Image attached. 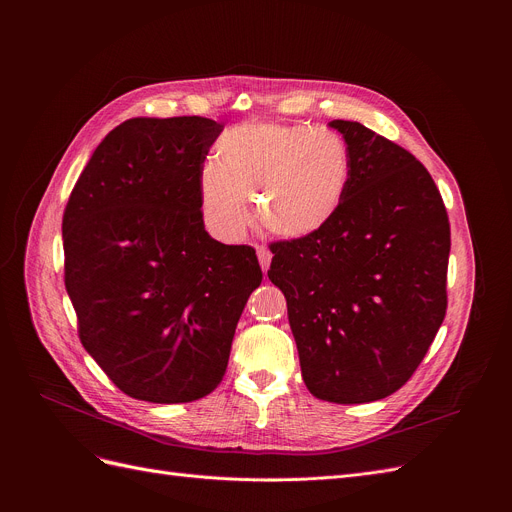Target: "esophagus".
<instances>
[{
  "mask_svg": "<svg viewBox=\"0 0 512 512\" xmlns=\"http://www.w3.org/2000/svg\"><path fill=\"white\" fill-rule=\"evenodd\" d=\"M257 257H259V263H261V270L265 274L267 267H270V263H272V253L267 251L265 247H257Z\"/></svg>",
  "mask_w": 512,
  "mask_h": 512,
  "instance_id": "esophagus-1",
  "label": "esophagus"
}]
</instances>
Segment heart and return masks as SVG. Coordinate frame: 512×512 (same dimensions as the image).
Instances as JSON below:
<instances>
[{
	"instance_id": "heart-1",
	"label": "heart",
	"mask_w": 512,
	"mask_h": 512,
	"mask_svg": "<svg viewBox=\"0 0 512 512\" xmlns=\"http://www.w3.org/2000/svg\"><path fill=\"white\" fill-rule=\"evenodd\" d=\"M351 153L330 130L307 124L249 122L226 130L197 191L213 236L236 240L251 222L282 238H305L338 213L351 184Z\"/></svg>"
}]
</instances>
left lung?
Wrapping results in <instances>:
<instances>
[{
	"mask_svg": "<svg viewBox=\"0 0 512 512\" xmlns=\"http://www.w3.org/2000/svg\"><path fill=\"white\" fill-rule=\"evenodd\" d=\"M351 184L311 236L272 242L303 380L338 405L380 400L409 382L446 315L450 224L434 178L367 126L332 120Z\"/></svg>",
	"mask_w": 512,
	"mask_h": 512,
	"instance_id": "obj_1",
	"label": "left lung"
}]
</instances>
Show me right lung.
<instances>
[{"label":"right lung","mask_w":512,"mask_h":512,"mask_svg":"<svg viewBox=\"0 0 512 512\" xmlns=\"http://www.w3.org/2000/svg\"><path fill=\"white\" fill-rule=\"evenodd\" d=\"M224 124L132 118L99 143L62 220L78 338L124 394L172 405L222 382L261 267L213 240L197 182Z\"/></svg>","instance_id":"add662e5"}]
</instances>
